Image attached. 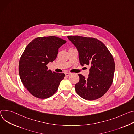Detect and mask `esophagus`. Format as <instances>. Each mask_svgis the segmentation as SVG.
Returning <instances> with one entry per match:
<instances>
[{
    "instance_id": "obj_1",
    "label": "esophagus",
    "mask_w": 134,
    "mask_h": 134,
    "mask_svg": "<svg viewBox=\"0 0 134 134\" xmlns=\"http://www.w3.org/2000/svg\"><path fill=\"white\" fill-rule=\"evenodd\" d=\"M71 75V73H70V72H66L65 73V76H70Z\"/></svg>"
}]
</instances>
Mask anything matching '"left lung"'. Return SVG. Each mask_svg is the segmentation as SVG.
<instances>
[{"label": "left lung", "mask_w": 134, "mask_h": 134, "mask_svg": "<svg viewBox=\"0 0 134 134\" xmlns=\"http://www.w3.org/2000/svg\"><path fill=\"white\" fill-rule=\"evenodd\" d=\"M77 48L80 63L91 65L88 77L78 74L79 82L75 85L77 93L88 100L97 99L109 90L115 70L113 57L102 41L92 37L68 36Z\"/></svg>", "instance_id": "1"}]
</instances>
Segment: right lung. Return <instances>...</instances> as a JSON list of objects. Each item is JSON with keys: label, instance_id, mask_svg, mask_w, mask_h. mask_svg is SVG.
<instances>
[{"label": "right lung", "instance_id": "add662e5", "mask_svg": "<svg viewBox=\"0 0 134 134\" xmlns=\"http://www.w3.org/2000/svg\"><path fill=\"white\" fill-rule=\"evenodd\" d=\"M66 42L55 36L38 37L25 48L19 61V75L23 85L34 96L45 99L56 92L65 74L48 70L47 64L55 60L58 48Z\"/></svg>", "mask_w": 134, "mask_h": 134}]
</instances>
